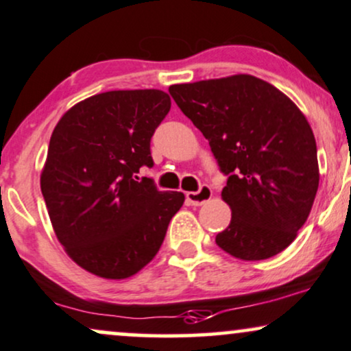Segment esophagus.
<instances>
[{
	"mask_svg": "<svg viewBox=\"0 0 351 351\" xmlns=\"http://www.w3.org/2000/svg\"><path fill=\"white\" fill-rule=\"evenodd\" d=\"M213 197V189L209 186H201L199 191H191L186 193V199L191 206H202L204 202H208Z\"/></svg>",
	"mask_w": 351,
	"mask_h": 351,
	"instance_id": "1",
	"label": "esophagus"
}]
</instances>
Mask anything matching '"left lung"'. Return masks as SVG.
I'll use <instances>...</instances> for the list:
<instances>
[{"mask_svg":"<svg viewBox=\"0 0 351 351\" xmlns=\"http://www.w3.org/2000/svg\"><path fill=\"white\" fill-rule=\"evenodd\" d=\"M168 91L229 176L222 199L232 219L216 243L245 261L285 250L319 188L317 147L301 109L252 75L171 84Z\"/></svg>","mask_w":351,"mask_h":351,"instance_id":"left-lung-1","label":"left lung"}]
</instances>
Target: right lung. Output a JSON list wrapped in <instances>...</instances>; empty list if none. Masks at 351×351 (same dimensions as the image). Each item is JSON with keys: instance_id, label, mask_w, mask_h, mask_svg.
<instances>
[{"instance_id": "obj_1", "label": "right lung", "mask_w": 351, "mask_h": 351, "mask_svg": "<svg viewBox=\"0 0 351 351\" xmlns=\"http://www.w3.org/2000/svg\"><path fill=\"white\" fill-rule=\"evenodd\" d=\"M171 108L162 90H119L70 108L55 125L40 189L58 242L78 267L104 280H125L149 265L178 191L137 181L152 167L150 138Z\"/></svg>"}]
</instances>
